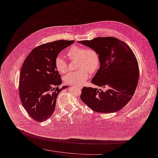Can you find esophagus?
I'll list each match as a JSON object with an SVG mask.
<instances>
[{
  "instance_id": "esophagus-1",
  "label": "esophagus",
  "mask_w": 158,
  "mask_h": 158,
  "mask_svg": "<svg viewBox=\"0 0 158 158\" xmlns=\"http://www.w3.org/2000/svg\"><path fill=\"white\" fill-rule=\"evenodd\" d=\"M78 88H80V89H81V88H82L83 86H78Z\"/></svg>"
}]
</instances>
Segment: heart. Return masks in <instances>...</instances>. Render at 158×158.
Here are the masks:
<instances>
[{
  "label": "heart",
  "instance_id": "obj_1",
  "mask_svg": "<svg viewBox=\"0 0 158 158\" xmlns=\"http://www.w3.org/2000/svg\"><path fill=\"white\" fill-rule=\"evenodd\" d=\"M68 56L73 60L77 59V69L75 72H70L64 77V81L70 85H81L89 77L88 72L92 73L96 71L99 65V56L92 48H86L79 46H73L68 51ZM55 66L60 73L67 72L68 64L65 60L59 56L56 58Z\"/></svg>",
  "mask_w": 158,
  "mask_h": 158
}]
</instances>
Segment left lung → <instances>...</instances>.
I'll list each match as a JSON object with an SVG mask.
<instances>
[{
  "label": "left lung",
  "instance_id": "1",
  "mask_svg": "<svg viewBox=\"0 0 158 158\" xmlns=\"http://www.w3.org/2000/svg\"><path fill=\"white\" fill-rule=\"evenodd\" d=\"M77 43L95 50L99 60V68L91 80L97 88L84 86L81 100L98 113L120 111L131 99L137 86L139 69L135 54L117 38H95Z\"/></svg>",
  "mask_w": 158,
  "mask_h": 158
}]
</instances>
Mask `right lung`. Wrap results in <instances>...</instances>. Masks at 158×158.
<instances>
[{
  "mask_svg": "<svg viewBox=\"0 0 158 158\" xmlns=\"http://www.w3.org/2000/svg\"><path fill=\"white\" fill-rule=\"evenodd\" d=\"M75 41L59 40L34 48L21 70L19 93L23 106L38 122L47 120L54 113L59 94L68 86L62 83L55 66L59 54Z\"/></svg>",
  "mask_w": 158,
  "mask_h": 158,
  "instance_id": "1",
  "label": "right lung"
}]
</instances>
